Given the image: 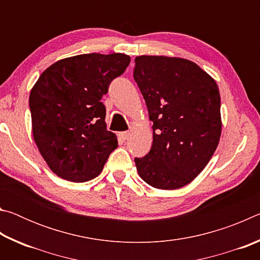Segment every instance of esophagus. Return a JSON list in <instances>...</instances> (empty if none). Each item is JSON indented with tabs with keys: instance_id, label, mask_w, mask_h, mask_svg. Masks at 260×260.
I'll use <instances>...</instances> for the list:
<instances>
[{
	"instance_id": "obj_1",
	"label": "esophagus",
	"mask_w": 260,
	"mask_h": 260,
	"mask_svg": "<svg viewBox=\"0 0 260 260\" xmlns=\"http://www.w3.org/2000/svg\"><path fill=\"white\" fill-rule=\"evenodd\" d=\"M118 135H119V138H120L121 140L126 141L127 139L129 138V135H131V132H121V133H119V134H118Z\"/></svg>"
}]
</instances>
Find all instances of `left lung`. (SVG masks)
<instances>
[{
    "label": "left lung",
    "mask_w": 260,
    "mask_h": 260,
    "mask_svg": "<svg viewBox=\"0 0 260 260\" xmlns=\"http://www.w3.org/2000/svg\"><path fill=\"white\" fill-rule=\"evenodd\" d=\"M134 79L153 122L150 151L135 158L139 175L161 190L187 186L219 144L222 122L217 82L189 59L146 55L135 58Z\"/></svg>",
    "instance_id": "left-lung-1"
}]
</instances>
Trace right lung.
I'll return each instance as SVG.
<instances>
[{"instance_id":"add662e5","label":"right lung","mask_w":260,"mask_h":260,"mask_svg":"<svg viewBox=\"0 0 260 260\" xmlns=\"http://www.w3.org/2000/svg\"><path fill=\"white\" fill-rule=\"evenodd\" d=\"M129 61L125 54L77 55L51 64L35 82L29 94L33 139L59 178H96L118 147L117 135L107 131L101 100Z\"/></svg>"}]
</instances>
